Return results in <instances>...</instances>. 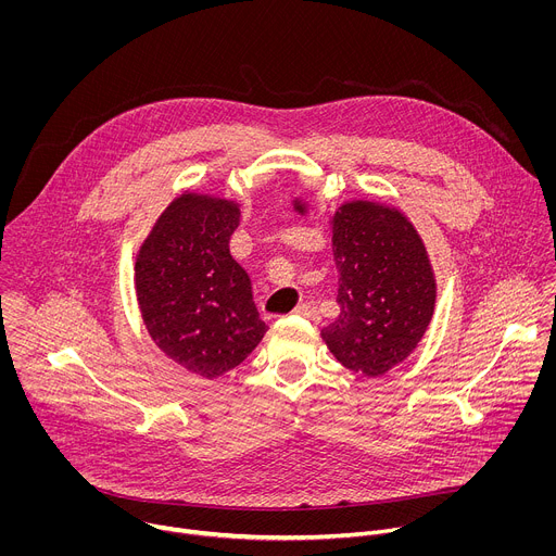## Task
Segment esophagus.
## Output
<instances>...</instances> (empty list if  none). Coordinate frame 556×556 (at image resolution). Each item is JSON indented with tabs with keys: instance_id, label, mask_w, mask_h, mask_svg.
<instances>
[{
	"instance_id": "esophagus-1",
	"label": "esophagus",
	"mask_w": 556,
	"mask_h": 556,
	"mask_svg": "<svg viewBox=\"0 0 556 556\" xmlns=\"http://www.w3.org/2000/svg\"><path fill=\"white\" fill-rule=\"evenodd\" d=\"M294 312L299 316H305V319H312V321L319 319V307H316L314 303H301V305L294 307Z\"/></svg>"
}]
</instances>
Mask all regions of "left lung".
I'll return each mask as SVG.
<instances>
[{
  "label": "left lung",
  "mask_w": 556,
  "mask_h": 556,
  "mask_svg": "<svg viewBox=\"0 0 556 556\" xmlns=\"http://www.w3.org/2000/svg\"><path fill=\"white\" fill-rule=\"evenodd\" d=\"M303 215L305 204L294 200ZM341 314L324 328L328 350L348 369L378 378L425 337L435 277L414 224L393 206L354 200L332 217Z\"/></svg>",
  "instance_id": "left-lung-1"
}]
</instances>
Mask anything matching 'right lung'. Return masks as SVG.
I'll return each mask as SVG.
<instances>
[{
    "instance_id": "add662e5",
    "label": "right lung",
    "mask_w": 556,
    "mask_h": 556,
    "mask_svg": "<svg viewBox=\"0 0 556 556\" xmlns=\"http://www.w3.org/2000/svg\"><path fill=\"white\" fill-rule=\"evenodd\" d=\"M237 224L240 204L182 193L136 255V296L149 337L208 380L240 365L268 330L247 270L228 251Z\"/></svg>"
}]
</instances>
